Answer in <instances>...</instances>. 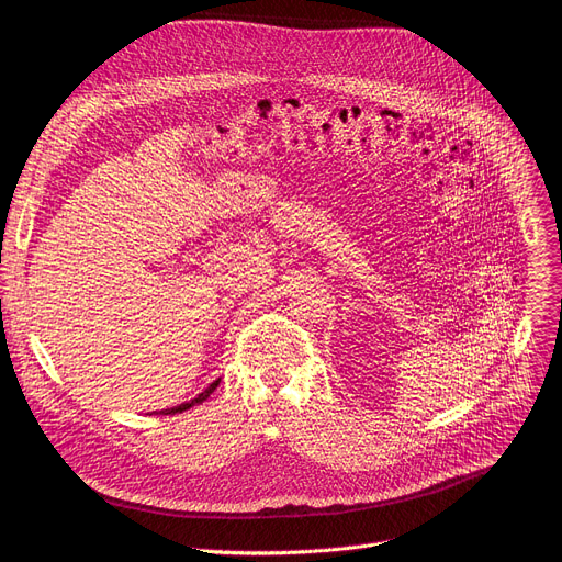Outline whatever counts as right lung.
Segmentation results:
<instances>
[{
	"label": "right lung",
	"mask_w": 562,
	"mask_h": 562,
	"mask_svg": "<svg viewBox=\"0 0 562 562\" xmlns=\"http://www.w3.org/2000/svg\"><path fill=\"white\" fill-rule=\"evenodd\" d=\"M218 383H221V378L218 380H214V383L205 390V392H200L195 398H191V401H187V403H182V406H175V408H168L166 411V415H175V413H184V411H189V408H193V406H198V403H203V401H207L210 398V394L218 387Z\"/></svg>",
	"instance_id": "obj_1"
}]
</instances>
